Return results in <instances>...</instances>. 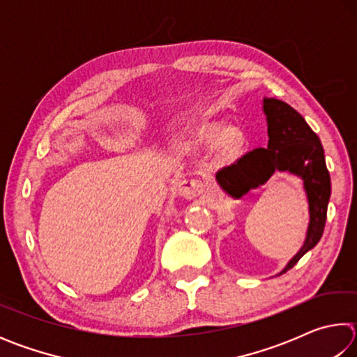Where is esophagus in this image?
<instances>
[{"instance_id": "1", "label": "esophagus", "mask_w": 357, "mask_h": 357, "mask_svg": "<svg viewBox=\"0 0 357 357\" xmlns=\"http://www.w3.org/2000/svg\"><path fill=\"white\" fill-rule=\"evenodd\" d=\"M176 192L179 193L181 197L189 198V200H192V198L198 197L203 192V185H202V183L198 179L184 178V179H181L179 183H178Z\"/></svg>"}]
</instances>
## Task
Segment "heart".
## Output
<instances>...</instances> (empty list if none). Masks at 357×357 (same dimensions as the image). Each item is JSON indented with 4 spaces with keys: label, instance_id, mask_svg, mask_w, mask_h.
Listing matches in <instances>:
<instances>
[{
    "label": "heart",
    "instance_id": "1",
    "mask_svg": "<svg viewBox=\"0 0 357 357\" xmlns=\"http://www.w3.org/2000/svg\"><path fill=\"white\" fill-rule=\"evenodd\" d=\"M223 121L217 118L204 119L193 129L189 138L181 143L183 149H192L209 142H214V157L215 160L227 162L233 157H236L243 151L245 144V132L241 126L231 124L222 130Z\"/></svg>",
    "mask_w": 357,
    "mask_h": 357
}]
</instances>
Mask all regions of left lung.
Instances as JSON below:
<instances>
[{
  "label": "left lung",
  "instance_id": "1",
  "mask_svg": "<svg viewBox=\"0 0 357 357\" xmlns=\"http://www.w3.org/2000/svg\"><path fill=\"white\" fill-rule=\"evenodd\" d=\"M263 113L268 124V148L247 153L236 164L215 174L223 192L239 200L249 190L263 185L275 172H287L302 179L309 202V227L299 252L279 274L287 273L321 239L331 198V176L326 168L324 149L318 135L305 119L285 102L263 99Z\"/></svg>",
  "mask_w": 357,
  "mask_h": 357
}]
</instances>
